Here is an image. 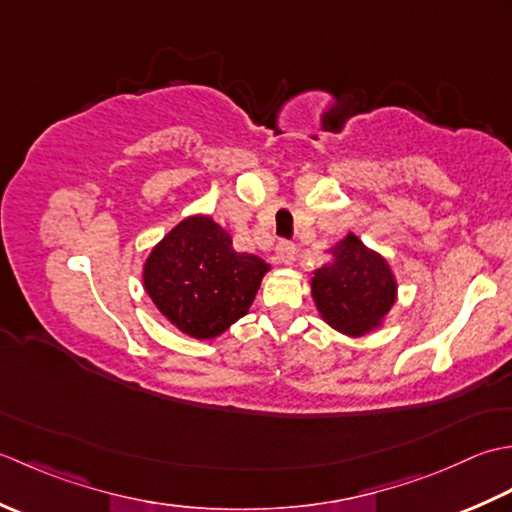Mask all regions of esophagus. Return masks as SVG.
Returning a JSON list of instances; mask_svg holds the SVG:
<instances>
[{"mask_svg": "<svg viewBox=\"0 0 512 512\" xmlns=\"http://www.w3.org/2000/svg\"><path fill=\"white\" fill-rule=\"evenodd\" d=\"M296 245L291 243V241H280L278 245H276V256H278V260L283 265H291L296 260Z\"/></svg>", "mask_w": 512, "mask_h": 512, "instance_id": "34e87169", "label": "esophagus"}]
</instances>
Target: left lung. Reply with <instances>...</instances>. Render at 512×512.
Segmentation results:
<instances>
[{"label": "left lung", "instance_id": "8db88e82", "mask_svg": "<svg viewBox=\"0 0 512 512\" xmlns=\"http://www.w3.org/2000/svg\"><path fill=\"white\" fill-rule=\"evenodd\" d=\"M333 260L314 271L311 294L320 316L347 336H362L395 302V280L387 260L364 247L358 236L331 249Z\"/></svg>", "mask_w": 512, "mask_h": 512}]
</instances>
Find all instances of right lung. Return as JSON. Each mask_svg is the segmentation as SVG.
<instances>
[{
    "instance_id": "1",
    "label": "right lung",
    "mask_w": 512,
    "mask_h": 512,
    "mask_svg": "<svg viewBox=\"0 0 512 512\" xmlns=\"http://www.w3.org/2000/svg\"><path fill=\"white\" fill-rule=\"evenodd\" d=\"M269 265L238 254L212 218L192 216L152 249L143 283L172 325L194 338H214L252 307Z\"/></svg>"
}]
</instances>
